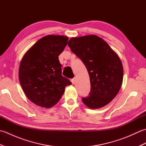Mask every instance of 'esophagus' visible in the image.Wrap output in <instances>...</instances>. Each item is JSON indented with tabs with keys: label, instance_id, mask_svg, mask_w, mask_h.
<instances>
[{
	"label": "esophagus",
	"instance_id": "obj_1",
	"mask_svg": "<svg viewBox=\"0 0 146 146\" xmlns=\"http://www.w3.org/2000/svg\"><path fill=\"white\" fill-rule=\"evenodd\" d=\"M71 83H72V84H74V83H75V78L71 79Z\"/></svg>",
	"mask_w": 146,
	"mask_h": 146
}]
</instances>
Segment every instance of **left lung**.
<instances>
[{
	"label": "left lung",
	"mask_w": 146,
	"mask_h": 146,
	"mask_svg": "<svg viewBox=\"0 0 146 146\" xmlns=\"http://www.w3.org/2000/svg\"><path fill=\"white\" fill-rule=\"evenodd\" d=\"M68 45L84 63L90 76V92L82 98L83 103L92 109L109 104L122 84L123 70L119 56L96 35L72 38Z\"/></svg>",
	"instance_id": "8db88e82"
}]
</instances>
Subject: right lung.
Returning <instances> with one entry per match:
<instances>
[{"label":"right lung","mask_w":146,"mask_h":146,"mask_svg":"<svg viewBox=\"0 0 146 146\" xmlns=\"http://www.w3.org/2000/svg\"><path fill=\"white\" fill-rule=\"evenodd\" d=\"M68 38L48 35L38 40L21 61L19 79L24 94L34 104L50 108L57 104L71 82L61 75L58 56Z\"/></svg>","instance_id":"obj_1"}]
</instances>
